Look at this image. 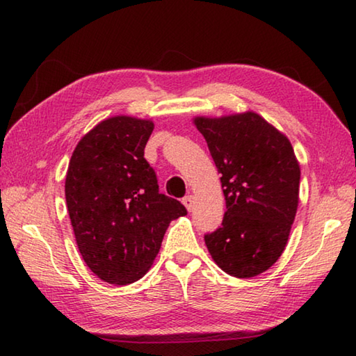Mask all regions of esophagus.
Listing matches in <instances>:
<instances>
[{"instance_id": "obj_1", "label": "esophagus", "mask_w": 356, "mask_h": 356, "mask_svg": "<svg viewBox=\"0 0 356 356\" xmlns=\"http://www.w3.org/2000/svg\"><path fill=\"white\" fill-rule=\"evenodd\" d=\"M182 202H184V206L190 210V212H191L193 209H195V196H193V195L185 196L184 200H182Z\"/></svg>"}]
</instances>
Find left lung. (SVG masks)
<instances>
[{
  "label": "left lung",
  "instance_id": "1",
  "mask_svg": "<svg viewBox=\"0 0 356 356\" xmlns=\"http://www.w3.org/2000/svg\"><path fill=\"white\" fill-rule=\"evenodd\" d=\"M221 174L226 213L206 234L216 265L236 278H252L278 261L298 207L300 166L291 141L259 114L196 118Z\"/></svg>",
  "mask_w": 356,
  "mask_h": 356
}]
</instances>
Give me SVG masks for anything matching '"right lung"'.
<instances>
[{"mask_svg": "<svg viewBox=\"0 0 356 356\" xmlns=\"http://www.w3.org/2000/svg\"><path fill=\"white\" fill-rule=\"evenodd\" d=\"M150 120L116 116L84 135L65 176V202L83 261L110 284L125 286L147 273L172 220L186 215L159 191L144 147Z\"/></svg>", "mask_w": 356, "mask_h": 356, "instance_id": "1", "label": "right lung"}]
</instances>
